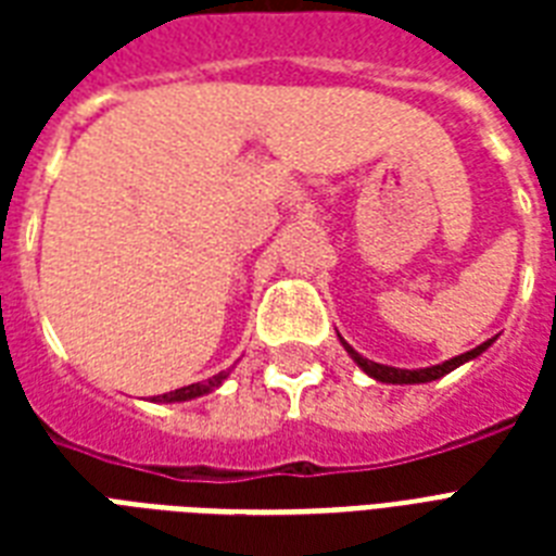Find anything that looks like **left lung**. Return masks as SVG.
<instances>
[{
  "label": "left lung",
  "instance_id": "left-lung-1",
  "mask_svg": "<svg viewBox=\"0 0 556 556\" xmlns=\"http://www.w3.org/2000/svg\"><path fill=\"white\" fill-rule=\"evenodd\" d=\"M343 343V349H346L349 355H352V361H355L361 369L369 375V378L380 380V383H430V380H439L444 378L447 371L458 369L462 364H467V361H473V357H479L484 352V349L491 346L493 340H484L482 346L470 349V352H465V355H456L450 357V361H444V364L439 366H427V369H395V366H383V364H375V361H369V357L357 355L355 349L349 346L346 340H340Z\"/></svg>",
  "mask_w": 556,
  "mask_h": 556
}]
</instances>
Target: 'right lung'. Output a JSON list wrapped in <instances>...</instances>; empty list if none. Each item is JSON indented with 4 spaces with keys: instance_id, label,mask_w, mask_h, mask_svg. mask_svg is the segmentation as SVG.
Here are the masks:
<instances>
[{
    "instance_id": "obj_1",
    "label": "right lung",
    "mask_w": 556,
    "mask_h": 556,
    "mask_svg": "<svg viewBox=\"0 0 556 556\" xmlns=\"http://www.w3.org/2000/svg\"><path fill=\"white\" fill-rule=\"evenodd\" d=\"M227 375H230V371H218V375H213V378L201 380V383H190V387L173 389V392H167V395H159V397H155V401H164V404H173V401H190V397L207 395V392H213V389L222 387V383H225Z\"/></svg>"
}]
</instances>
